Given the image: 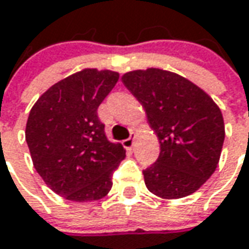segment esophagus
<instances>
[{"instance_id":"esophagus-1","label":"esophagus","mask_w":249,"mask_h":249,"mask_svg":"<svg viewBox=\"0 0 249 249\" xmlns=\"http://www.w3.org/2000/svg\"><path fill=\"white\" fill-rule=\"evenodd\" d=\"M135 136H136V133L135 132H131V136L128 138V139H125L124 141V147L125 149H128V150H131L133 147V142H135Z\"/></svg>"}]
</instances>
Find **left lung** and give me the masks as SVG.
Listing matches in <instances>:
<instances>
[{
  "mask_svg": "<svg viewBox=\"0 0 249 249\" xmlns=\"http://www.w3.org/2000/svg\"><path fill=\"white\" fill-rule=\"evenodd\" d=\"M121 80L141 102L160 142L159 159L143 171L146 187L167 200L197 192L222 153L225 123L218 105L200 87L167 70H133Z\"/></svg>",
  "mask_w": 249,
  "mask_h": 249,
  "instance_id": "8db88e82",
  "label": "left lung"
}]
</instances>
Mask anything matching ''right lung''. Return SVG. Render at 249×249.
<instances>
[{
  "mask_svg": "<svg viewBox=\"0 0 249 249\" xmlns=\"http://www.w3.org/2000/svg\"><path fill=\"white\" fill-rule=\"evenodd\" d=\"M118 77L111 70L84 69L52 85L30 110L26 142L34 168L66 200L103 198L125 159L123 144L108 141L98 117Z\"/></svg>",
  "mask_w": 249,
  "mask_h": 249,
  "instance_id": "obj_1",
  "label": "right lung"
}]
</instances>
